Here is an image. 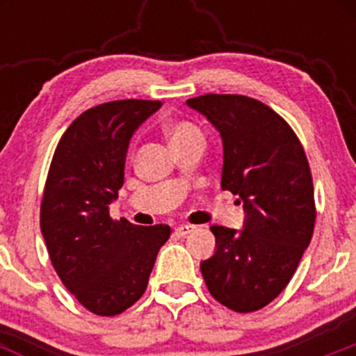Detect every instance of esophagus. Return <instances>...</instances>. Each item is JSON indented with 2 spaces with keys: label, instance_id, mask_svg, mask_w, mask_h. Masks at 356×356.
Instances as JSON below:
<instances>
[{
  "label": "esophagus",
  "instance_id": "34e87169",
  "mask_svg": "<svg viewBox=\"0 0 356 356\" xmlns=\"http://www.w3.org/2000/svg\"><path fill=\"white\" fill-rule=\"evenodd\" d=\"M194 228H196V226L193 225H180L175 228V234L178 235V237H185V235H188L191 232H194Z\"/></svg>",
  "mask_w": 356,
  "mask_h": 356
}]
</instances>
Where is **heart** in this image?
<instances>
[{
	"mask_svg": "<svg viewBox=\"0 0 356 356\" xmlns=\"http://www.w3.org/2000/svg\"><path fill=\"white\" fill-rule=\"evenodd\" d=\"M165 135H168L169 143H171L172 149L185 143H191V140H203V135L197 130L194 124L185 121H172L165 127Z\"/></svg>",
	"mask_w": 356,
	"mask_h": 356,
	"instance_id": "1",
	"label": "heart"
}]
</instances>
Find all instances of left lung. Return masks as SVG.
<instances>
[{
	"label": "left lung",
	"instance_id": "left-lung-1",
	"mask_svg": "<svg viewBox=\"0 0 356 356\" xmlns=\"http://www.w3.org/2000/svg\"><path fill=\"white\" fill-rule=\"evenodd\" d=\"M222 139L221 188L244 203V229L212 226L216 253L201 262L210 294L248 314L271 303L294 276L316 222L314 184L300 139L284 118L241 94L187 99Z\"/></svg>",
	"mask_w": 356,
	"mask_h": 356
}]
</instances>
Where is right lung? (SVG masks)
Instances as JSON below:
<instances>
[{"instance_id":"1","label":"right lung","mask_w":356,"mask_h":356,"mask_svg":"<svg viewBox=\"0 0 356 356\" xmlns=\"http://www.w3.org/2000/svg\"><path fill=\"white\" fill-rule=\"evenodd\" d=\"M160 106L119 99L85 110L49 165L40 232L62 284L96 316H118L139 300L171 235L168 225L137 226L108 212L124 184L131 135Z\"/></svg>"}]
</instances>
